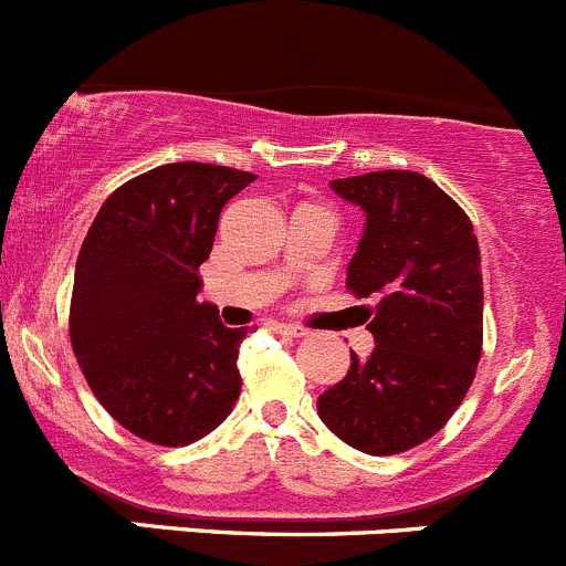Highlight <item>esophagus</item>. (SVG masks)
<instances>
[{
    "label": "esophagus",
    "mask_w": 566,
    "mask_h": 566,
    "mask_svg": "<svg viewBox=\"0 0 566 566\" xmlns=\"http://www.w3.org/2000/svg\"><path fill=\"white\" fill-rule=\"evenodd\" d=\"M276 333L290 335V338H304V335H307V329L293 327V324H276Z\"/></svg>",
    "instance_id": "esophagus-1"
}]
</instances>
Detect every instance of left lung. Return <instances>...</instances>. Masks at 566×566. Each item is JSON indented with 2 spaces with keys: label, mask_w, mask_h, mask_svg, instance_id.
I'll return each mask as SVG.
<instances>
[{
  "label": "left lung",
  "mask_w": 566,
  "mask_h": 566,
  "mask_svg": "<svg viewBox=\"0 0 566 566\" xmlns=\"http://www.w3.org/2000/svg\"><path fill=\"white\" fill-rule=\"evenodd\" d=\"M364 208L366 228L346 287L375 298V349L353 353L346 378L318 397V417L346 446L389 457L451 420L482 355L480 245L468 213L417 171L333 180Z\"/></svg>",
  "instance_id": "left-lung-1"
}]
</instances>
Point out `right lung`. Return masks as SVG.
I'll use <instances>...</instances> for the list:
<instances>
[{"label": "right lung", "instance_id": "obj_1", "mask_svg": "<svg viewBox=\"0 0 566 566\" xmlns=\"http://www.w3.org/2000/svg\"><path fill=\"white\" fill-rule=\"evenodd\" d=\"M251 171L169 163L112 191L75 262L70 340L101 406L135 437L188 446L231 415L245 329L200 302V264Z\"/></svg>", "mask_w": 566, "mask_h": 566}]
</instances>
